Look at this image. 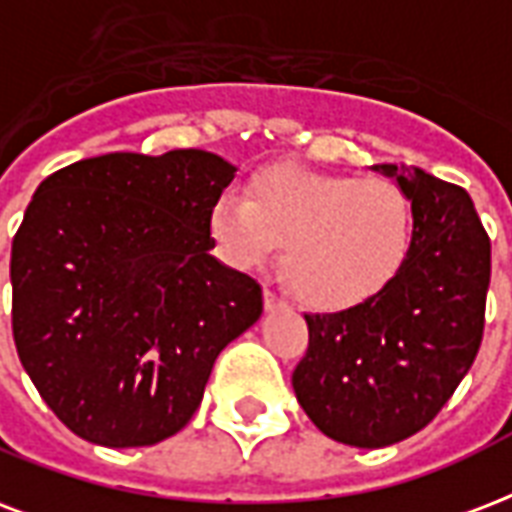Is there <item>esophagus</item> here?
<instances>
[{
    "instance_id": "1",
    "label": "esophagus",
    "mask_w": 512,
    "mask_h": 512,
    "mask_svg": "<svg viewBox=\"0 0 512 512\" xmlns=\"http://www.w3.org/2000/svg\"><path fill=\"white\" fill-rule=\"evenodd\" d=\"M284 306H287V303H284L282 295L276 290H271V287H265V308H268V311H282Z\"/></svg>"
}]
</instances>
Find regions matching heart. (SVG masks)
<instances>
[{"instance_id": "obj_1", "label": "heart", "mask_w": 512, "mask_h": 512, "mask_svg": "<svg viewBox=\"0 0 512 512\" xmlns=\"http://www.w3.org/2000/svg\"><path fill=\"white\" fill-rule=\"evenodd\" d=\"M209 233L236 268L265 265L284 244L282 268L300 303L335 314L378 298L403 271L413 206L392 179L271 166L249 179L247 198H217Z\"/></svg>"}]
</instances>
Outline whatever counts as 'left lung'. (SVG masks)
I'll return each instance as SVG.
<instances>
[{
    "label": "left lung",
    "instance_id": "8db88e82",
    "mask_svg": "<svg viewBox=\"0 0 512 512\" xmlns=\"http://www.w3.org/2000/svg\"><path fill=\"white\" fill-rule=\"evenodd\" d=\"M373 169L411 198V255L365 306L306 314L308 351L292 373L308 419L354 448L400 443L438 416L481 349L491 279L467 190L395 163Z\"/></svg>",
    "mask_w": 512,
    "mask_h": 512
}]
</instances>
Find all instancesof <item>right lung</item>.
Here are the masks:
<instances>
[{
    "instance_id": "obj_1",
    "label": "right lung",
    "mask_w": 512,
    "mask_h": 512,
    "mask_svg": "<svg viewBox=\"0 0 512 512\" xmlns=\"http://www.w3.org/2000/svg\"><path fill=\"white\" fill-rule=\"evenodd\" d=\"M236 166L206 150L109 152L50 174L13 239V338L50 411L88 443L155 446L204 400L263 290L212 255Z\"/></svg>"
}]
</instances>
